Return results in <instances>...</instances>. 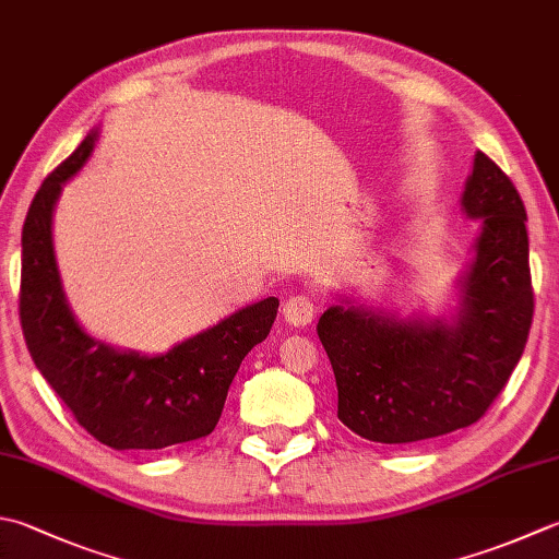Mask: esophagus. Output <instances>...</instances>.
<instances>
[{
	"label": "esophagus",
	"instance_id": "34e87169",
	"mask_svg": "<svg viewBox=\"0 0 559 559\" xmlns=\"http://www.w3.org/2000/svg\"><path fill=\"white\" fill-rule=\"evenodd\" d=\"M283 320L290 326H308L314 320V305L308 295H293L283 302Z\"/></svg>",
	"mask_w": 559,
	"mask_h": 559
}]
</instances>
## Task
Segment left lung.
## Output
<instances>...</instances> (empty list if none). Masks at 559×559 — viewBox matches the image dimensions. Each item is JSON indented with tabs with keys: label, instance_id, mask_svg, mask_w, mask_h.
<instances>
[{
	"label": "left lung",
	"instance_id": "obj_1",
	"mask_svg": "<svg viewBox=\"0 0 559 559\" xmlns=\"http://www.w3.org/2000/svg\"><path fill=\"white\" fill-rule=\"evenodd\" d=\"M461 207L479 221V235L451 314L400 317L338 298L317 322L336 378V417L360 439L402 445L465 429L504 390L526 348V207L485 152L475 155Z\"/></svg>",
	"mask_w": 559,
	"mask_h": 559
}]
</instances>
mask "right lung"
Wrapping results in <instances>:
<instances>
[{"label": "right lung", "instance_id": "1", "mask_svg": "<svg viewBox=\"0 0 559 559\" xmlns=\"http://www.w3.org/2000/svg\"><path fill=\"white\" fill-rule=\"evenodd\" d=\"M98 128L64 159L33 199L21 233L19 314L33 364L96 441L116 451H157L199 441L221 419L245 356L264 342L278 298L233 312L174 344L140 354L94 338L62 288L52 245V213L68 183L90 162Z\"/></svg>", "mask_w": 559, "mask_h": 559}]
</instances>
